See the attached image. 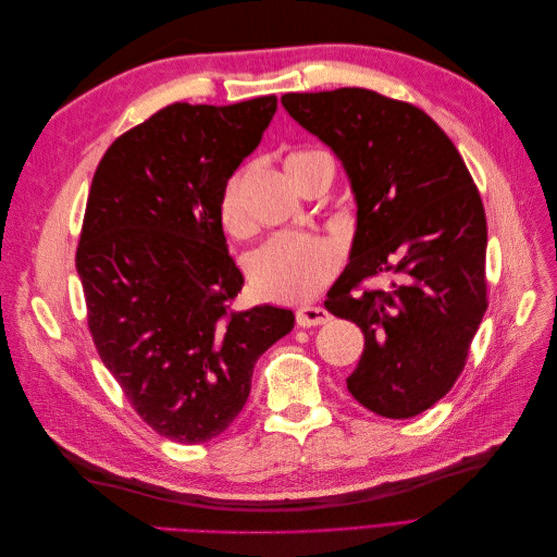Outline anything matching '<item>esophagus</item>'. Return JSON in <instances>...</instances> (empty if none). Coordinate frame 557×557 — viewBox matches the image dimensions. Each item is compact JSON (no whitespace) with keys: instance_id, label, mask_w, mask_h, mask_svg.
<instances>
[{"instance_id":"1","label":"esophagus","mask_w":557,"mask_h":557,"mask_svg":"<svg viewBox=\"0 0 557 557\" xmlns=\"http://www.w3.org/2000/svg\"><path fill=\"white\" fill-rule=\"evenodd\" d=\"M327 320H330V313L323 307L297 309V325L299 327H318V325H325Z\"/></svg>"}]
</instances>
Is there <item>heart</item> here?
Here are the masks:
<instances>
[{
	"instance_id": "heart-1",
	"label": "heart",
	"mask_w": 557,
	"mask_h": 557,
	"mask_svg": "<svg viewBox=\"0 0 557 557\" xmlns=\"http://www.w3.org/2000/svg\"><path fill=\"white\" fill-rule=\"evenodd\" d=\"M318 158H325L320 150H295L285 158V172L297 185L305 166ZM223 227L242 237L248 232V213L244 201V176H234L221 197ZM342 252L330 239L318 234L281 232L269 239L256 256L250 258L248 276L250 285L260 297L272 301H305L315 297L339 272Z\"/></svg>"
}]
</instances>
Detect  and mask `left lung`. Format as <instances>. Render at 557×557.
Masks as SVG:
<instances>
[{"instance_id": "obj_1", "label": "left lung", "mask_w": 557, "mask_h": 557, "mask_svg": "<svg viewBox=\"0 0 557 557\" xmlns=\"http://www.w3.org/2000/svg\"><path fill=\"white\" fill-rule=\"evenodd\" d=\"M281 102L334 150L356 195L350 262L325 299L364 334L348 393L383 418H413L458 381L487 309V227L474 178L413 104L364 88L288 92ZM379 273L396 281L357 293Z\"/></svg>"}]
</instances>
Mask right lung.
<instances>
[{
	"label": "right lung",
	"mask_w": 557,
	"mask_h": 557,
	"mask_svg": "<svg viewBox=\"0 0 557 557\" xmlns=\"http://www.w3.org/2000/svg\"><path fill=\"white\" fill-rule=\"evenodd\" d=\"M276 97L170 104L97 164L76 272L99 358L158 434L201 444L244 409L252 367L295 325L278 307L230 311L244 276L221 197L258 148Z\"/></svg>",
	"instance_id": "right-lung-1"
}]
</instances>
